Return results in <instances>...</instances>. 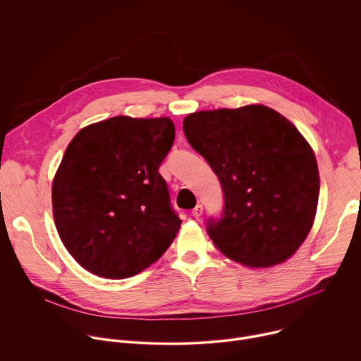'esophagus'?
Instances as JSON below:
<instances>
[{
	"instance_id": "1",
	"label": "esophagus",
	"mask_w": 361,
	"mask_h": 361,
	"mask_svg": "<svg viewBox=\"0 0 361 361\" xmlns=\"http://www.w3.org/2000/svg\"><path fill=\"white\" fill-rule=\"evenodd\" d=\"M192 216H194L195 219H198V217L202 216V204H197V205H195V209L192 210Z\"/></svg>"
}]
</instances>
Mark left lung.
<instances>
[{"mask_svg":"<svg viewBox=\"0 0 361 361\" xmlns=\"http://www.w3.org/2000/svg\"><path fill=\"white\" fill-rule=\"evenodd\" d=\"M183 130L223 185L224 216L207 226L216 247L251 269L287 262L317 212L320 177L312 145L262 104L191 113Z\"/></svg>","mask_w":361,"mask_h":361,"instance_id":"1","label":"left lung"}]
</instances>
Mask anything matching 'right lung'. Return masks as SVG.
Wrapping results in <instances>:
<instances>
[{"instance_id": "1", "label": "right lung", "mask_w": 361, "mask_h": 361, "mask_svg": "<svg viewBox=\"0 0 361 361\" xmlns=\"http://www.w3.org/2000/svg\"><path fill=\"white\" fill-rule=\"evenodd\" d=\"M176 137L169 117L117 116L81 128L53 180L59 235L87 271L127 279L170 247L181 220L159 173Z\"/></svg>"}]
</instances>
